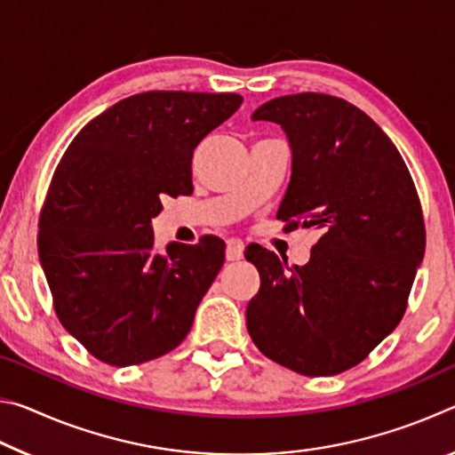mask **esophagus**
<instances>
[{
  "label": "esophagus",
  "mask_w": 455,
  "mask_h": 455,
  "mask_svg": "<svg viewBox=\"0 0 455 455\" xmlns=\"http://www.w3.org/2000/svg\"><path fill=\"white\" fill-rule=\"evenodd\" d=\"M244 255V243L241 238H228L227 241V260H241Z\"/></svg>",
  "instance_id": "obj_1"
}]
</instances>
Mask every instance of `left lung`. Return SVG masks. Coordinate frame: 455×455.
I'll list each match as a JSON object with an SVG mask.
<instances>
[{"mask_svg":"<svg viewBox=\"0 0 455 455\" xmlns=\"http://www.w3.org/2000/svg\"><path fill=\"white\" fill-rule=\"evenodd\" d=\"M252 120L287 134L291 182L276 219L319 230L309 263L249 246L260 287L246 329L268 359L309 377L347 371L402 321L426 251L410 171L387 134L341 98L268 100Z\"/></svg>","mask_w":455,"mask_h":455,"instance_id":"obj_1","label":"left lung"}]
</instances>
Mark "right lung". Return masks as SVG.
I'll return each mask as SVG.
<instances>
[{
	"instance_id": "1",
	"label": "right lung",
	"mask_w": 455,
	"mask_h": 455,
	"mask_svg": "<svg viewBox=\"0 0 455 455\" xmlns=\"http://www.w3.org/2000/svg\"><path fill=\"white\" fill-rule=\"evenodd\" d=\"M238 94L144 92L84 126L58 164L37 252L58 319L92 355L126 367L172 351L225 263V241L154 249L163 198L192 192V154Z\"/></svg>"
}]
</instances>
